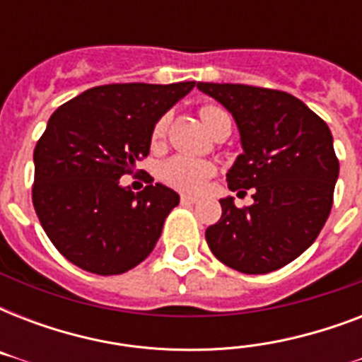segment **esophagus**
Segmentation results:
<instances>
[{
    "instance_id": "obj_1",
    "label": "esophagus",
    "mask_w": 362,
    "mask_h": 362,
    "mask_svg": "<svg viewBox=\"0 0 362 362\" xmlns=\"http://www.w3.org/2000/svg\"><path fill=\"white\" fill-rule=\"evenodd\" d=\"M180 201H182V204H195L199 199L193 197V195H186V193H184V195H180Z\"/></svg>"
}]
</instances>
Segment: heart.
<instances>
[{"label": "heart", "instance_id": "b5f03b06", "mask_svg": "<svg viewBox=\"0 0 362 362\" xmlns=\"http://www.w3.org/2000/svg\"><path fill=\"white\" fill-rule=\"evenodd\" d=\"M199 116L203 120L204 127L214 133V129L223 120H231L226 110L218 107V105H203L199 109ZM165 131H167V118H159L153 125L152 131V142H159L163 139ZM216 165L212 161H206V159H195L187 158V156H175V158H169L167 161L161 163L159 167V178L169 184V186L176 187V189H182V192H201L206 182L214 176Z\"/></svg>", "mask_w": 362, "mask_h": 362}]
</instances>
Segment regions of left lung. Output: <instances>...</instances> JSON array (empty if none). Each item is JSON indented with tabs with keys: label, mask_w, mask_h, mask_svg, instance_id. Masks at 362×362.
<instances>
[{
	"label": "left lung",
	"mask_w": 362,
	"mask_h": 362,
	"mask_svg": "<svg viewBox=\"0 0 362 362\" xmlns=\"http://www.w3.org/2000/svg\"><path fill=\"white\" fill-rule=\"evenodd\" d=\"M240 131L244 153L227 173L231 192L252 195L237 209L221 199V218L206 229L216 257L244 274H267L312 246L332 209L338 158L331 129L291 93L246 84L197 82Z\"/></svg>",
	"instance_id": "obj_1"
}]
</instances>
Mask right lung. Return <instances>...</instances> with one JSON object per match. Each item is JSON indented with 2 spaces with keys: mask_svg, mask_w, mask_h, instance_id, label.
<instances>
[{
  "mask_svg": "<svg viewBox=\"0 0 362 362\" xmlns=\"http://www.w3.org/2000/svg\"><path fill=\"white\" fill-rule=\"evenodd\" d=\"M195 82L105 84L56 109L33 152L31 199L56 250L92 274H124L150 255L178 193L120 186L150 152L156 122Z\"/></svg>",
  "mask_w": 362,
  "mask_h": 362,
  "instance_id": "right-lung-1",
  "label": "right lung"
}]
</instances>
